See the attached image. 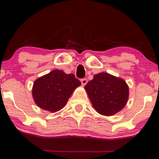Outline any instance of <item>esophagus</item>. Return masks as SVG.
I'll return each instance as SVG.
<instances>
[{
	"instance_id": "obj_1",
	"label": "esophagus",
	"mask_w": 159,
	"mask_h": 159,
	"mask_svg": "<svg viewBox=\"0 0 159 159\" xmlns=\"http://www.w3.org/2000/svg\"><path fill=\"white\" fill-rule=\"evenodd\" d=\"M80 81H81L82 85H83V86H84V85H85L86 84H87V83H88V80L86 79H83L80 80Z\"/></svg>"
}]
</instances>
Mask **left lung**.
I'll list each match as a JSON object with an SVG mask.
<instances>
[{
  "instance_id": "obj_1",
  "label": "left lung",
  "mask_w": 159,
  "mask_h": 159,
  "mask_svg": "<svg viewBox=\"0 0 159 159\" xmlns=\"http://www.w3.org/2000/svg\"><path fill=\"white\" fill-rule=\"evenodd\" d=\"M85 90L95 111L106 116L121 111L129 98L125 80L106 72L95 74L86 84Z\"/></svg>"
}]
</instances>
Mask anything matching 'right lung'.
Masks as SVG:
<instances>
[{
    "label": "right lung",
    "instance_id": "obj_1",
    "mask_svg": "<svg viewBox=\"0 0 159 159\" xmlns=\"http://www.w3.org/2000/svg\"><path fill=\"white\" fill-rule=\"evenodd\" d=\"M80 85L74 74L55 69L35 80L31 93L38 107L55 113L65 107L75 89Z\"/></svg>",
    "mask_w": 159,
    "mask_h": 159
}]
</instances>
